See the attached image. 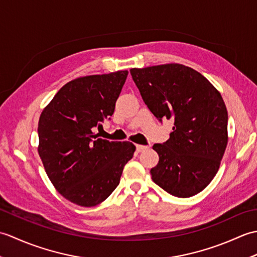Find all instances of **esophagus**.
Instances as JSON below:
<instances>
[{
  "mask_svg": "<svg viewBox=\"0 0 257 257\" xmlns=\"http://www.w3.org/2000/svg\"><path fill=\"white\" fill-rule=\"evenodd\" d=\"M148 148H149L148 146H143V145H137V146H136V150H137V152H143V151L147 150Z\"/></svg>",
  "mask_w": 257,
  "mask_h": 257,
  "instance_id": "esophagus-1",
  "label": "esophagus"
}]
</instances>
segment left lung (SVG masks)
<instances>
[{"instance_id": "left-lung-1", "label": "left lung", "mask_w": 257, "mask_h": 257, "mask_svg": "<svg viewBox=\"0 0 257 257\" xmlns=\"http://www.w3.org/2000/svg\"><path fill=\"white\" fill-rule=\"evenodd\" d=\"M136 86L150 111L173 119L166 143L155 144L159 162L151 179L168 193L190 198L207 187L219 170L227 145V110L203 75L181 64L132 68Z\"/></svg>"}]
</instances>
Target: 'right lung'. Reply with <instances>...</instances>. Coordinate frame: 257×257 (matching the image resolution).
<instances>
[{
	"label": "right lung",
	"instance_id": "1",
	"mask_svg": "<svg viewBox=\"0 0 257 257\" xmlns=\"http://www.w3.org/2000/svg\"><path fill=\"white\" fill-rule=\"evenodd\" d=\"M127 76V70H118L76 78L41 113L38 155L55 189L77 205L105 201L134 156L136 147L129 141L110 143L92 134L112 116Z\"/></svg>",
	"mask_w": 257,
	"mask_h": 257
}]
</instances>
